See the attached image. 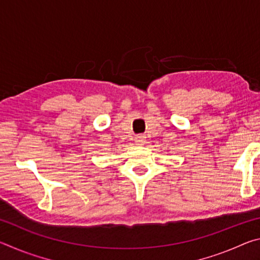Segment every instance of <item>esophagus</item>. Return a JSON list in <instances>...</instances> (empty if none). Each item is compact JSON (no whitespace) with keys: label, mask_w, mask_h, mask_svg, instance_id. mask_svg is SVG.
<instances>
[{"label":"esophagus","mask_w":260,"mask_h":260,"mask_svg":"<svg viewBox=\"0 0 260 260\" xmlns=\"http://www.w3.org/2000/svg\"><path fill=\"white\" fill-rule=\"evenodd\" d=\"M144 141H146V136L142 135V134L136 135V138H135L136 144H139V146H142V144H144Z\"/></svg>","instance_id":"1"}]
</instances>
